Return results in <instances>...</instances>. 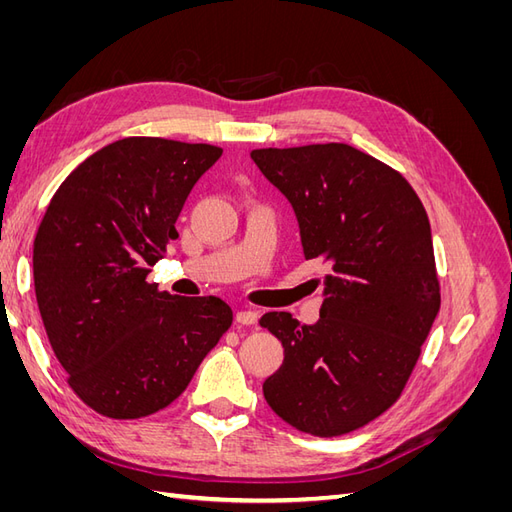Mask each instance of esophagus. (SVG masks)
Returning <instances> with one entry per match:
<instances>
[{
    "label": "esophagus",
    "instance_id": "esophagus-1",
    "mask_svg": "<svg viewBox=\"0 0 512 512\" xmlns=\"http://www.w3.org/2000/svg\"><path fill=\"white\" fill-rule=\"evenodd\" d=\"M235 320L239 324H245V327H252V324L258 322V312H254V309H239Z\"/></svg>",
    "mask_w": 512,
    "mask_h": 512
}]
</instances>
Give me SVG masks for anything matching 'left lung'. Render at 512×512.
Here are the masks:
<instances>
[{
    "label": "left lung",
    "instance_id": "obj_1",
    "mask_svg": "<svg viewBox=\"0 0 512 512\" xmlns=\"http://www.w3.org/2000/svg\"><path fill=\"white\" fill-rule=\"evenodd\" d=\"M297 215L305 260L327 262L320 318L269 312L284 346L262 382L286 423L331 438L391 408L440 309L431 226L397 170L344 143L250 153Z\"/></svg>",
    "mask_w": 512,
    "mask_h": 512
}]
</instances>
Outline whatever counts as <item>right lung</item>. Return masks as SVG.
Masks as SVG:
<instances>
[{
    "label": "right lung",
    "mask_w": 512,
    "mask_h": 512,
    "mask_svg": "<svg viewBox=\"0 0 512 512\" xmlns=\"http://www.w3.org/2000/svg\"><path fill=\"white\" fill-rule=\"evenodd\" d=\"M222 149L121 138L59 185L34 241V288L46 335L89 408L141 418L190 384L230 327L218 297L147 284L196 181Z\"/></svg>",
    "instance_id": "add662e5"
}]
</instances>
